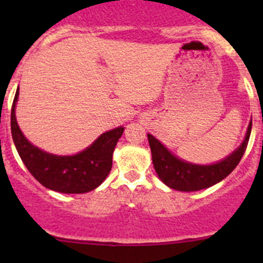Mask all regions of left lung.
<instances>
[{"mask_svg": "<svg viewBox=\"0 0 263 263\" xmlns=\"http://www.w3.org/2000/svg\"><path fill=\"white\" fill-rule=\"evenodd\" d=\"M251 129L252 121L249 122L246 139L242 145L229 156L211 165H197V164L187 163L173 155L153 135L147 134L154 168L161 182L173 190L183 191V192L205 190L227 178L239 164L248 145Z\"/></svg>", "mask_w": 263, "mask_h": 263, "instance_id": "left-lung-1", "label": "left lung"}]
</instances>
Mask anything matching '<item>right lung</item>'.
<instances>
[{"label": "right lung", "instance_id": "add662e5", "mask_svg": "<svg viewBox=\"0 0 263 263\" xmlns=\"http://www.w3.org/2000/svg\"><path fill=\"white\" fill-rule=\"evenodd\" d=\"M18 87L11 108V135L21 160L46 188L61 193H85L99 187L112 169V156L124 127L100 135L89 147L70 156L46 153L25 139L15 117Z\"/></svg>", "mask_w": 263, "mask_h": 263}]
</instances>
